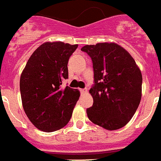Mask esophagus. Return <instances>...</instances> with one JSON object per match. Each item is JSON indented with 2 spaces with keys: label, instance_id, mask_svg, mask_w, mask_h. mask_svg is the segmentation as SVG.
Instances as JSON below:
<instances>
[{
  "label": "esophagus",
  "instance_id": "esophagus-1",
  "mask_svg": "<svg viewBox=\"0 0 161 161\" xmlns=\"http://www.w3.org/2000/svg\"><path fill=\"white\" fill-rule=\"evenodd\" d=\"M80 92L82 94H85V93H86V92H87V90H86V89H80Z\"/></svg>",
  "mask_w": 161,
  "mask_h": 161
}]
</instances>
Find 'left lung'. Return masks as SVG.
Segmentation results:
<instances>
[{
	"mask_svg": "<svg viewBox=\"0 0 161 161\" xmlns=\"http://www.w3.org/2000/svg\"><path fill=\"white\" fill-rule=\"evenodd\" d=\"M91 58L94 86L89 92L93 105L86 109L91 122L105 129L124 127L136 111L142 96V74L134 58L114 42L84 46Z\"/></svg>",
	"mask_w": 161,
	"mask_h": 161,
	"instance_id": "obj_1",
	"label": "left lung"
}]
</instances>
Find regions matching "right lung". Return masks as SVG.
Segmentation results:
<instances>
[{
    "mask_svg": "<svg viewBox=\"0 0 161 161\" xmlns=\"http://www.w3.org/2000/svg\"><path fill=\"white\" fill-rule=\"evenodd\" d=\"M78 45L62 42L43 43L32 53L21 75L23 109L37 129L52 132L71 118L80 92L62 86L68 78L67 63Z\"/></svg>",
    "mask_w": 161,
    "mask_h": 161,
    "instance_id": "obj_1",
    "label": "right lung"
}]
</instances>
